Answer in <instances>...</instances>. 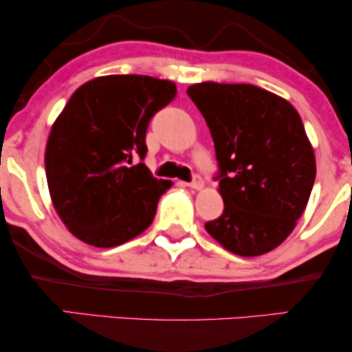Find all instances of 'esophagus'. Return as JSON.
<instances>
[{
	"label": "esophagus",
	"instance_id": "34e87169",
	"mask_svg": "<svg viewBox=\"0 0 352 352\" xmlns=\"http://www.w3.org/2000/svg\"><path fill=\"white\" fill-rule=\"evenodd\" d=\"M189 187H190V189L200 190V189H201V187H204V179H201V176H199V175H195L194 177H192V181H190V184H189Z\"/></svg>",
	"mask_w": 352,
	"mask_h": 352
}]
</instances>
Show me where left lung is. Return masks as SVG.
I'll return each mask as SVG.
<instances>
[{"mask_svg":"<svg viewBox=\"0 0 352 352\" xmlns=\"http://www.w3.org/2000/svg\"><path fill=\"white\" fill-rule=\"evenodd\" d=\"M189 98L214 141L224 211L206 232L240 256H259L285 240L316 179V158L300 113L253 85H192Z\"/></svg>","mask_w":352,"mask_h":352,"instance_id":"left-lung-1","label":"left lung"}]
</instances>
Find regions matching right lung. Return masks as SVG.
Returning a JSON list of instances; mask_svg holds the SVG:
<instances>
[{"label":"right lung","mask_w":352,"mask_h":352,"mask_svg":"<svg viewBox=\"0 0 352 352\" xmlns=\"http://www.w3.org/2000/svg\"><path fill=\"white\" fill-rule=\"evenodd\" d=\"M176 93L168 80L109 75L72 94L52 124L45 165L54 208L76 239L110 248L152 224L171 181L153 177L144 163L146 133Z\"/></svg>","instance_id":"right-lung-1"}]
</instances>
